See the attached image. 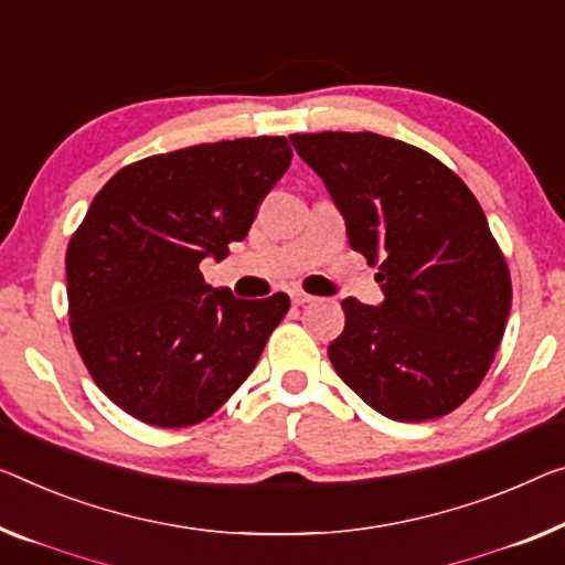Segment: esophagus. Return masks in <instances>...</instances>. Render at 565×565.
<instances>
[{
  "mask_svg": "<svg viewBox=\"0 0 565 565\" xmlns=\"http://www.w3.org/2000/svg\"><path fill=\"white\" fill-rule=\"evenodd\" d=\"M317 297H311V294H307V291H291V301L297 307H305V305H309V301H315Z\"/></svg>",
  "mask_w": 565,
  "mask_h": 565,
  "instance_id": "obj_1",
  "label": "esophagus"
}]
</instances>
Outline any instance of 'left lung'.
<instances>
[{
  "label": "left lung",
  "instance_id": "8db88e82",
  "mask_svg": "<svg viewBox=\"0 0 565 565\" xmlns=\"http://www.w3.org/2000/svg\"><path fill=\"white\" fill-rule=\"evenodd\" d=\"M377 264L381 307L342 301L330 344L337 375L393 420L451 414L479 388L512 305L510 268L477 198L449 167L373 131L291 134Z\"/></svg>",
  "mask_w": 565,
  "mask_h": 565
}]
</instances>
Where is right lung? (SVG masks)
Returning <instances> with one entry per match:
<instances>
[{
  "label": "right lung",
  "mask_w": 565,
  "mask_h": 565,
  "mask_svg": "<svg viewBox=\"0 0 565 565\" xmlns=\"http://www.w3.org/2000/svg\"><path fill=\"white\" fill-rule=\"evenodd\" d=\"M289 162L286 137L198 145L126 164L90 202L67 243V317L94 383L129 416L200 424L256 367L289 297L213 291L200 260L246 238Z\"/></svg>",
  "instance_id": "add662e5"
}]
</instances>
